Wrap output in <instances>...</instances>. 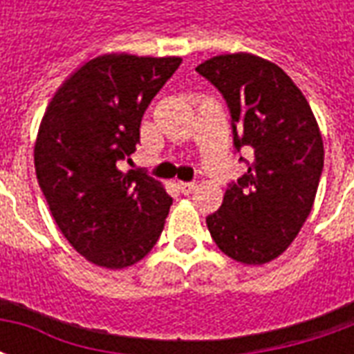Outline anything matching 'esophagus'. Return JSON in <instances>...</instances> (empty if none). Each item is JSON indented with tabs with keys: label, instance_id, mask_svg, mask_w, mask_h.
<instances>
[{
	"label": "esophagus",
	"instance_id": "34e87169",
	"mask_svg": "<svg viewBox=\"0 0 354 354\" xmlns=\"http://www.w3.org/2000/svg\"><path fill=\"white\" fill-rule=\"evenodd\" d=\"M178 189L182 193H192L197 189V184L195 182H178Z\"/></svg>",
	"mask_w": 354,
	"mask_h": 354
}]
</instances>
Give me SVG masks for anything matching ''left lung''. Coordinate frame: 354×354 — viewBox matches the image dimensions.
<instances>
[{
	"mask_svg": "<svg viewBox=\"0 0 354 354\" xmlns=\"http://www.w3.org/2000/svg\"><path fill=\"white\" fill-rule=\"evenodd\" d=\"M195 70L227 102L235 147L254 153L207 218L208 231L231 260L263 266L292 245L311 212L324 167L319 123L304 93L266 58L230 53Z\"/></svg>",
	"mask_w": 354,
	"mask_h": 354,
	"instance_id": "8db88e82",
	"label": "left lung"
}]
</instances>
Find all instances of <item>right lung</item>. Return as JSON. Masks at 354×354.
I'll use <instances>...</instances> for the list:
<instances>
[{"label":"right lung","instance_id":"right-lung-1","mask_svg":"<svg viewBox=\"0 0 354 354\" xmlns=\"http://www.w3.org/2000/svg\"><path fill=\"white\" fill-rule=\"evenodd\" d=\"M180 64V57L100 55L77 68L45 109L35 176L58 230L94 266H134L165 227L172 205L165 185L117 162L136 151L144 111Z\"/></svg>","mask_w":354,"mask_h":354}]
</instances>
